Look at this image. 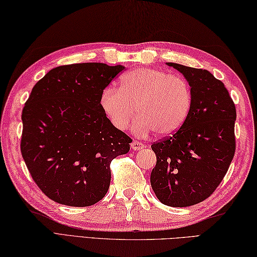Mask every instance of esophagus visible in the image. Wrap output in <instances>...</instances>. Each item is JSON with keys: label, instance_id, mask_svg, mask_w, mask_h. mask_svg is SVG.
Instances as JSON below:
<instances>
[{"label": "esophagus", "instance_id": "obj_1", "mask_svg": "<svg viewBox=\"0 0 257 257\" xmlns=\"http://www.w3.org/2000/svg\"><path fill=\"white\" fill-rule=\"evenodd\" d=\"M144 146L142 143H140V142H136V141H133L132 143H131V148H132L133 150H141V149H143Z\"/></svg>", "mask_w": 257, "mask_h": 257}]
</instances>
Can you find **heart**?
<instances>
[{"instance_id":"obj_1","label":"heart","mask_w":257,"mask_h":257,"mask_svg":"<svg viewBox=\"0 0 257 257\" xmlns=\"http://www.w3.org/2000/svg\"><path fill=\"white\" fill-rule=\"evenodd\" d=\"M100 107L112 125L125 131L133 120V132L146 136L156 131L168 136L179 131L189 116L192 88L183 76L152 67H139L123 74L120 88L108 86L100 95Z\"/></svg>"}]
</instances>
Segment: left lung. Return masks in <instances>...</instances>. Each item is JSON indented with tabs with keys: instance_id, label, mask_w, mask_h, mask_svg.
Returning a JSON list of instances; mask_svg holds the SVG:
<instances>
[{
	"instance_id": "8db88e82",
	"label": "left lung",
	"mask_w": 257,
	"mask_h": 257,
	"mask_svg": "<svg viewBox=\"0 0 257 257\" xmlns=\"http://www.w3.org/2000/svg\"><path fill=\"white\" fill-rule=\"evenodd\" d=\"M189 81L192 109L177 133L154 143L157 164L150 184L159 201L187 207L220 184L235 152L234 103L222 81L206 70L168 62Z\"/></svg>"
}]
</instances>
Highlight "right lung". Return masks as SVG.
I'll list each match as a JSON object with an SVG mask.
<instances>
[{
  "mask_svg": "<svg viewBox=\"0 0 257 257\" xmlns=\"http://www.w3.org/2000/svg\"><path fill=\"white\" fill-rule=\"evenodd\" d=\"M123 65L55 67L31 90L23 109L21 150L36 184L52 201L87 207L107 194L115 157L132 140L100 107V95Z\"/></svg>",
  "mask_w": 257,
  "mask_h": 257,
  "instance_id": "add662e5",
  "label": "right lung"
}]
</instances>
